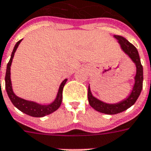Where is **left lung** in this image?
I'll list each match as a JSON object with an SVG mask.
<instances>
[{
    "mask_svg": "<svg viewBox=\"0 0 151 151\" xmlns=\"http://www.w3.org/2000/svg\"><path fill=\"white\" fill-rule=\"evenodd\" d=\"M113 37L116 38L117 42L119 43L122 51L125 53L134 63L136 67V73L134 77V83L131 92H129V94L125 99L116 103H112V104L107 103L96 98V96L92 95L90 85H88V99L89 104L95 110L98 111L100 113H104V114H109V115L122 113L129 108L131 107L132 105H134L142 92V83H143V68L141 63L139 54L136 47L122 36L114 35Z\"/></svg>",
    "mask_w": 151,
    "mask_h": 151,
    "instance_id": "8db88e82",
    "label": "left lung"
}]
</instances>
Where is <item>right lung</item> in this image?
Masks as SVG:
<instances>
[{"mask_svg": "<svg viewBox=\"0 0 151 151\" xmlns=\"http://www.w3.org/2000/svg\"><path fill=\"white\" fill-rule=\"evenodd\" d=\"M22 41V39L18 41L16 45L14 46L10 59L8 63L7 68H6V74H5V89H6L9 98L10 99L11 102L13 103V104L17 108V109H19L20 111H22V113H26L29 116H35V117H42V116L49 115L50 113H54L55 111L57 110L60 107L63 101V87H64L68 79H65L61 83V84L59 85L55 99L50 104H42L36 102V101H29V100H26V99L21 98L19 96H17L13 90L10 70L11 64H12L13 59L14 57V54L16 52L17 47H18Z\"/></svg>", "mask_w": 151, "mask_h": 151, "instance_id": "add662e5", "label": "right lung"}]
</instances>
